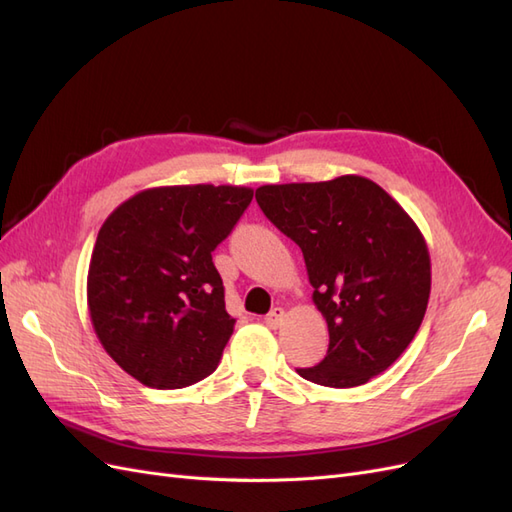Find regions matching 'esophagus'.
Listing matches in <instances>:
<instances>
[{
	"instance_id": "obj_1",
	"label": "esophagus",
	"mask_w": 512,
	"mask_h": 512,
	"mask_svg": "<svg viewBox=\"0 0 512 512\" xmlns=\"http://www.w3.org/2000/svg\"><path fill=\"white\" fill-rule=\"evenodd\" d=\"M283 320H285V309L283 307H274L266 316V324L270 326V329H279Z\"/></svg>"
}]
</instances>
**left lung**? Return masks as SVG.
I'll return each mask as SVG.
<instances>
[{
	"instance_id": "left-lung-1",
	"label": "left lung",
	"mask_w": 512,
	"mask_h": 512,
	"mask_svg": "<svg viewBox=\"0 0 512 512\" xmlns=\"http://www.w3.org/2000/svg\"><path fill=\"white\" fill-rule=\"evenodd\" d=\"M255 199L303 251L313 303L329 324L326 357L296 372L335 389L385 372L428 307L430 255L413 218L359 175L261 186Z\"/></svg>"
}]
</instances>
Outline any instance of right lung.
Returning <instances> with one entry per match:
<instances>
[{
	"label": "right lung",
	"instance_id": "add662e5",
	"mask_svg": "<svg viewBox=\"0 0 512 512\" xmlns=\"http://www.w3.org/2000/svg\"><path fill=\"white\" fill-rule=\"evenodd\" d=\"M253 190L164 186L131 196L103 222L88 268L101 346L153 389H181L218 368L235 320L212 261Z\"/></svg>",
	"mask_w": 512,
	"mask_h": 512
}]
</instances>
